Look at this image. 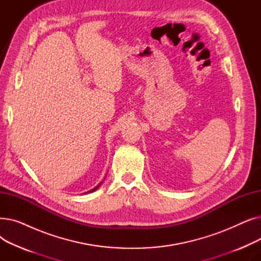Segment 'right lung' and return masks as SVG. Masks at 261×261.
I'll return each instance as SVG.
<instances>
[{
    "instance_id": "add662e5",
    "label": "right lung",
    "mask_w": 261,
    "mask_h": 261,
    "mask_svg": "<svg viewBox=\"0 0 261 261\" xmlns=\"http://www.w3.org/2000/svg\"><path fill=\"white\" fill-rule=\"evenodd\" d=\"M99 185H100V184H99ZM99 185H98V186H96V187H95V188H93V189H92V190H90V191H88V193H93V191H95V190H96V189H97V188H98V187H99Z\"/></svg>"
}]
</instances>
